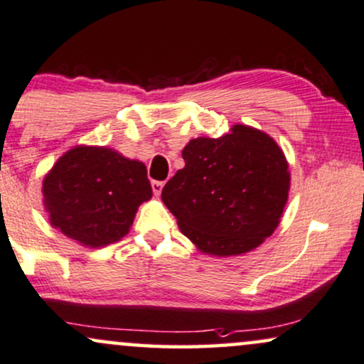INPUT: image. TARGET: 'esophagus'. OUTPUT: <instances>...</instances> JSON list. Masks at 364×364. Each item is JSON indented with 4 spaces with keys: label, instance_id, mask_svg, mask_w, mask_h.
Segmentation results:
<instances>
[{
    "label": "esophagus",
    "instance_id": "esophagus-1",
    "mask_svg": "<svg viewBox=\"0 0 364 364\" xmlns=\"http://www.w3.org/2000/svg\"><path fill=\"white\" fill-rule=\"evenodd\" d=\"M152 186V191H154V195H161V191H163V186H164V181H152L151 183Z\"/></svg>",
    "mask_w": 364,
    "mask_h": 364
}]
</instances>
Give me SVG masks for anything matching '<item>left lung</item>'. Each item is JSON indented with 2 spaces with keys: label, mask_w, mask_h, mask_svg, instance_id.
<instances>
[{
  "label": "left lung",
  "mask_w": 364,
  "mask_h": 364,
  "mask_svg": "<svg viewBox=\"0 0 364 364\" xmlns=\"http://www.w3.org/2000/svg\"><path fill=\"white\" fill-rule=\"evenodd\" d=\"M185 168L163 188V201L203 252L234 256L257 247L279 224L290 173L269 135L234 125L218 139L183 149Z\"/></svg>",
  "instance_id": "left-lung-1"
}]
</instances>
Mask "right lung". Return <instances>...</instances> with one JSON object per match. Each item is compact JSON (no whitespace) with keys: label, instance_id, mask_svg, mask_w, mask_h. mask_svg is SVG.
I'll use <instances>...</instances> for the list:
<instances>
[{"label":"right lung","instance_id":"obj_1","mask_svg":"<svg viewBox=\"0 0 364 364\" xmlns=\"http://www.w3.org/2000/svg\"><path fill=\"white\" fill-rule=\"evenodd\" d=\"M151 196L146 166L105 147L71 149L43 179L50 224L90 247L124 237Z\"/></svg>","mask_w":364,"mask_h":364}]
</instances>
